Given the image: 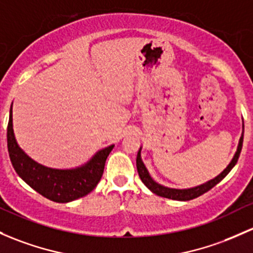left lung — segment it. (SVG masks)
Segmentation results:
<instances>
[{"label":"left lung","mask_w":253,"mask_h":253,"mask_svg":"<svg viewBox=\"0 0 253 253\" xmlns=\"http://www.w3.org/2000/svg\"><path fill=\"white\" fill-rule=\"evenodd\" d=\"M243 142H244V134L241 135L240 142H239L238 150H236V153H235V155H234L232 162L228 165V167L224 169V171L222 172V173H220L219 175H217V177L213 178L212 180H210V182L205 183V184L199 185V187L191 188V189H171V188L162 187V185L158 184L156 182H154V180L151 179L150 175H149L147 169H145L144 164H143L142 159H140V149H139V151H138V155H137L138 174H139L142 182L144 183V184L147 185L149 189L153 191L154 194H156V195L162 196V198L172 199V200H180V201L191 200V199L198 198V196L203 195V194L206 193V191L212 189L214 185H217L218 183H219L220 180H222L223 178L225 177V175H227L230 171H232V169L234 166H235L236 162H238L239 156H240L241 149H243Z\"/></svg>","instance_id":"left-lung-1"}]
</instances>
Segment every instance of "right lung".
<instances>
[{"instance_id":"right-lung-1","label":"right lung","mask_w":253,"mask_h":253,"mask_svg":"<svg viewBox=\"0 0 253 253\" xmlns=\"http://www.w3.org/2000/svg\"><path fill=\"white\" fill-rule=\"evenodd\" d=\"M7 147L15 172L34 190L55 203H69L82 198L97 187L104 172L106 158L114 145L98 151L91 161L75 169H53L31 160L15 142L12 108L7 126Z\"/></svg>"}]
</instances>
